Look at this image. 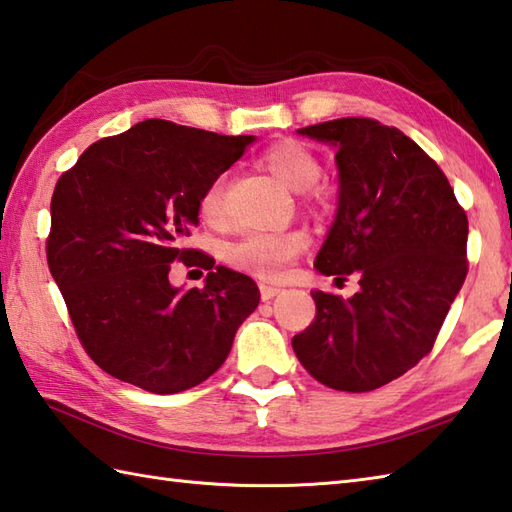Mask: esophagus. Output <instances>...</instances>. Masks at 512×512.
Masks as SVG:
<instances>
[{
    "instance_id": "1",
    "label": "esophagus",
    "mask_w": 512,
    "mask_h": 512,
    "mask_svg": "<svg viewBox=\"0 0 512 512\" xmlns=\"http://www.w3.org/2000/svg\"><path fill=\"white\" fill-rule=\"evenodd\" d=\"M276 294H280V287H274V285H260V298H263L265 302L274 298Z\"/></svg>"
}]
</instances>
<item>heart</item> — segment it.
<instances>
[{"label": "heart", "instance_id": "obj_1", "mask_svg": "<svg viewBox=\"0 0 512 512\" xmlns=\"http://www.w3.org/2000/svg\"><path fill=\"white\" fill-rule=\"evenodd\" d=\"M260 165L274 179H278L285 187L294 192H302L305 201L311 205H320L325 201V192L318 187V179L322 174V165L318 156L311 152L307 145L294 139H283L271 143L269 148L260 154ZM198 214L203 221L212 227H221L225 223V176H214L205 185V190L198 196ZM309 245L305 232H278L265 234L254 232L238 238L236 243L227 247L225 258L227 263L247 271V274L258 276L263 280H276L285 276L291 260H296Z\"/></svg>", "mask_w": 512, "mask_h": 512}]
</instances>
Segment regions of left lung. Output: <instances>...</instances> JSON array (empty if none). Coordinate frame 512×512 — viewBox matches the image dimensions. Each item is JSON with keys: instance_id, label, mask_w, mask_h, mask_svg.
<instances>
[{"instance_id": "obj_1", "label": "left lung", "mask_w": 512, "mask_h": 512, "mask_svg": "<svg viewBox=\"0 0 512 512\" xmlns=\"http://www.w3.org/2000/svg\"><path fill=\"white\" fill-rule=\"evenodd\" d=\"M298 132L338 148V214L316 269L358 274L360 291H311L316 318L291 347L325 387L373 391L431 353L468 274V218L446 174L398 128L347 117Z\"/></svg>"}]
</instances>
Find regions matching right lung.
<instances>
[{
    "mask_svg": "<svg viewBox=\"0 0 512 512\" xmlns=\"http://www.w3.org/2000/svg\"><path fill=\"white\" fill-rule=\"evenodd\" d=\"M252 141L148 119L92 143L59 176L48 267L81 347L112 378L159 395L192 389L258 307L252 278L212 270L210 254L183 245L205 185ZM172 262L207 268L206 285L172 288Z\"/></svg>",
    "mask_w": 512,
    "mask_h": 512,
    "instance_id": "right-lung-1",
    "label": "right lung"
}]
</instances>
